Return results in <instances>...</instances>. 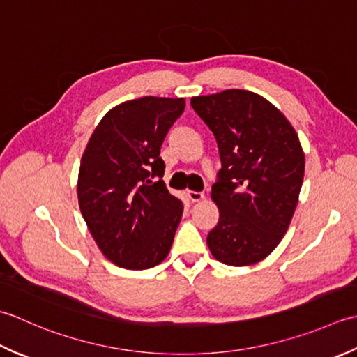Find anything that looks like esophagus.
<instances>
[{"instance_id":"obj_1","label":"esophagus","mask_w":357,"mask_h":357,"mask_svg":"<svg viewBox=\"0 0 357 357\" xmlns=\"http://www.w3.org/2000/svg\"><path fill=\"white\" fill-rule=\"evenodd\" d=\"M188 197H189V200H191L192 203H195V202H200V200L205 199V194H203V192H194V191H188Z\"/></svg>"}]
</instances>
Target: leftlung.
Segmentation results:
<instances>
[{
	"instance_id": "1",
	"label": "left lung",
	"mask_w": 357,
	"mask_h": 357,
	"mask_svg": "<svg viewBox=\"0 0 357 357\" xmlns=\"http://www.w3.org/2000/svg\"><path fill=\"white\" fill-rule=\"evenodd\" d=\"M191 106L213 130L222 160L211 191L220 217L209 251L225 265L257 264L280 243L299 202V137L278 107L250 91L192 97Z\"/></svg>"
}]
</instances>
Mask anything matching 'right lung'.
<instances>
[{
  "mask_svg": "<svg viewBox=\"0 0 357 357\" xmlns=\"http://www.w3.org/2000/svg\"><path fill=\"white\" fill-rule=\"evenodd\" d=\"M183 111L185 98L125 101L101 119L83 152L79 211L100 251L126 270L162 264L172 246L183 205L162 180L160 149Z\"/></svg>",
  "mask_w": 357,
  "mask_h": 357,
  "instance_id": "add662e5",
  "label": "right lung"
}]
</instances>
